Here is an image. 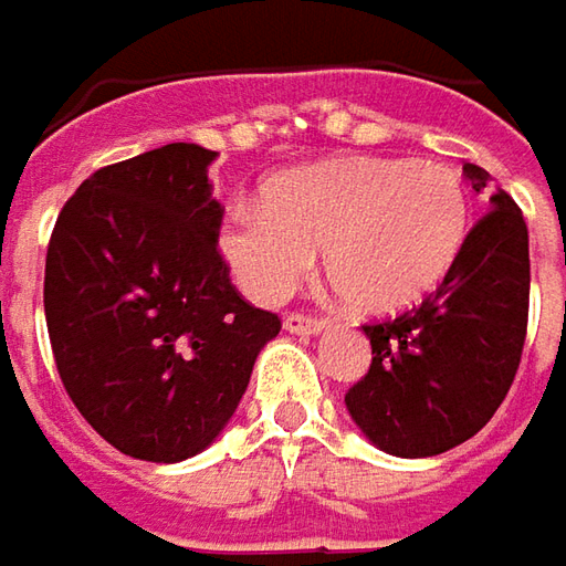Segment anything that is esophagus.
I'll return each instance as SVG.
<instances>
[{"mask_svg":"<svg viewBox=\"0 0 566 566\" xmlns=\"http://www.w3.org/2000/svg\"><path fill=\"white\" fill-rule=\"evenodd\" d=\"M283 327L295 333V336H314V333H321V329L327 327V321L324 317H311V314H286Z\"/></svg>","mask_w":566,"mask_h":566,"instance_id":"esophagus-1","label":"esophagus"}]
</instances>
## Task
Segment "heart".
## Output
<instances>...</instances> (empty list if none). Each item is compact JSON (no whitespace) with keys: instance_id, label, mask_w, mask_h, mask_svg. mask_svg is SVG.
<instances>
[{"instance_id":"obj_1","label":"heart","mask_w":566,"mask_h":566,"mask_svg":"<svg viewBox=\"0 0 566 566\" xmlns=\"http://www.w3.org/2000/svg\"><path fill=\"white\" fill-rule=\"evenodd\" d=\"M470 199L436 161L345 155L283 170L261 205H230L218 249L249 298H286L324 252L345 305L382 317L433 295L464 252Z\"/></svg>"}]
</instances>
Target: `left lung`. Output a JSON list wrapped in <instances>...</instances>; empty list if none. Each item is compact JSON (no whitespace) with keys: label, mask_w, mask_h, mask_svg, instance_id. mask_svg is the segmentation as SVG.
<instances>
[{"label":"left lung","mask_w":566,"mask_h":566,"mask_svg":"<svg viewBox=\"0 0 566 566\" xmlns=\"http://www.w3.org/2000/svg\"><path fill=\"white\" fill-rule=\"evenodd\" d=\"M483 192L489 174L464 165ZM530 314V233L495 189L464 252L420 308L364 324L374 361L345 392L361 433L386 454L433 458L486 427L521 367Z\"/></svg>","instance_id":"8db88e82"}]
</instances>
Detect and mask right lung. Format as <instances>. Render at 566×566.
Here are the masks:
<instances>
[{"mask_svg":"<svg viewBox=\"0 0 566 566\" xmlns=\"http://www.w3.org/2000/svg\"><path fill=\"white\" fill-rule=\"evenodd\" d=\"M218 151L170 143L98 168L45 252V327L83 420L117 451L174 464L237 411L280 317L249 305L218 252Z\"/></svg>","mask_w":566,"mask_h":566,"instance_id":"add662e5","label":"right lung"}]
</instances>
